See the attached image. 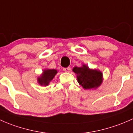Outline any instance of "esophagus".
<instances>
[{
  "mask_svg": "<svg viewBox=\"0 0 133 133\" xmlns=\"http://www.w3.org/2000/svg\"><path fill=\"white\" fill-rule=\"evenodd\" d=\"M63 71H65V72H70L71 68H70V67H67V68H63Z\"/></svg>",
  "mask_w": 133,
  "mask_h": 133,
  "instance_id": "esophagus-1",
  "label": "esophagus"
}]
</instances>
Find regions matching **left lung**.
<instances>
[{
	"label": "left lung",
	"mask_w": 133,
	"mask_h": 133,
	"mask_svg": "<svg viewBox=\"0 0 133 133\" xmlns=\"http://www.w3.org/2000/svg\"><path fill=\"white\" fill-rule=\"evenodd\" d=\"M73 71L77 74L78 83L84 89L97 88L102 82V74L100 71L90 69L85 65L82 67H74Z\"/></svg>",
	"instance_id": "left-lung-1"
}]
</instances>
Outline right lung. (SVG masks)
Instances as JSON below:
<instances>
[{
    "label": "right lung",
    "mask_w": 133,
    "mask_h": 133,
    "mask_svg": "<svg viewBox=\"0 0 133 133\" xmlns=\"http://www.w3.org/2000/svg\"><path fill=\"white\" fill-rule=\"evenodd\" d=\"M57 72L56 70L54 69L45 70L42 76L40 77H38V81L39 84H40L42 86H47L49 83L52 80Z\"/></svg>",
    "instance_id": "right-lung-1"
}]
</instances>
